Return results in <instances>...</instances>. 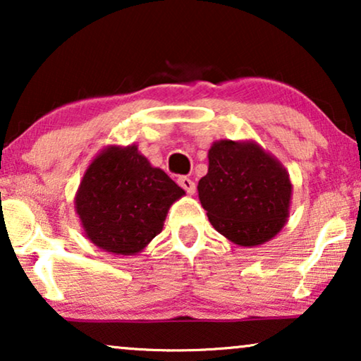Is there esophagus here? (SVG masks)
<instances>
[{"label":"esophagus","mask_w":361,"mask_h":361,"mask_svg":"<svg viewBox=\"0 0 361 361\" xmlns=\"http://www.w3.org/2000/svg\"><path fill=\"white\" fill-rule=\"evenodd\" d=\"M177 182H179V185H180L182 189H184L189 195H194V194H195V184H194V180L189 179V177L182 176V177H179V179H177Z\"/></svg>","instance_id":"34e87169"}]
</instances>
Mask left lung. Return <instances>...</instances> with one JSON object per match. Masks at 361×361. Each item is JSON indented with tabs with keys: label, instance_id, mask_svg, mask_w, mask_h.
<instances>
[{
	"label": "left lung",
	"instance_id": "left-lung-1",
	"mask_svg": "<svg viewBox=\"0 0 361 361\" xmlns=\"http://www.w3.org/2000/svg\"><path fill=\"white\" fill-rule=\"evenodd\" d=\"M197 190L214 228L238 246L263 245L288 221L289 172L253 140L215 141Z\"/></svg>",
	"mask_w": 361,
	"mask_h": 361
}]
</instances>
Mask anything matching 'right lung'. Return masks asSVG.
Here are the masks:
<instances>
[{
  "mask_svg": "<svg viewBox=\"0 0 361 361\" xmlns=\"http://www.w3.org/2000/svg\"><path fill=\"white\" fill-rule=\"evenodd\" d=\"M185 192L141 154L137 145L106 146L93 157L75 194L83 233L111 255L141 253L162 231Z\"/></svg>",
  "mask_w": 361,
  "mask_h": 361,
  "instance_id": "add662e5",
  "label": "right lung"
}]
</instances>
